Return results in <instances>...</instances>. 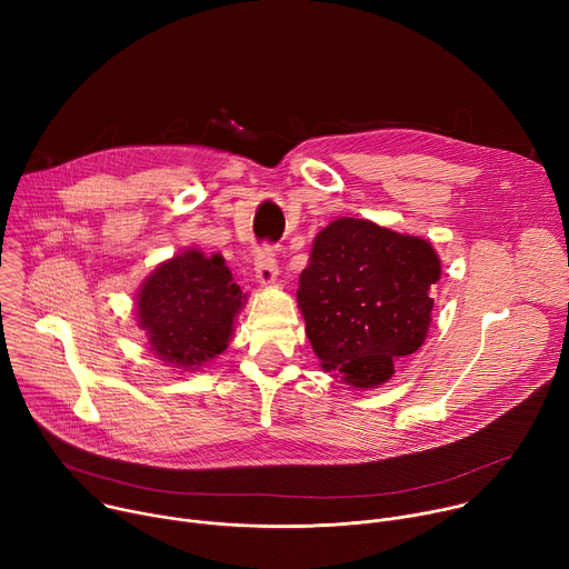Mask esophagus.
I'll use <instances>...</instances> for the list:
<instances>
[{
    "label": "esophagus",
    "instance_id": "1",
    "mask_svg": "<svg viewBox=\"0 0 569 569\" xmlns=\"http://www.w3.org/2000/svg\"><path fill=\"white\" fill-rule=\"evenodd\" d=\"M277 274H279V263H277L274 248L263 246L254 257V277H257L259 283L268 286V283H274Z\"/></svg>",
    "mask_w": 569,
    "mask_h": 569
}]
</instances>
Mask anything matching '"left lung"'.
<instances>
[{"mask_svg": "<svg viewBox=\"0 0 569 569\" xmlns=\"http://www.w3.org/2000/svg\"><path fill=\"white\" fill-rule=\"evenodd\" d=\"M439 263L428 240L369 220L340 218L319 231L297 301L321 367L358 389L387 382L396 358L428 336Z\"/></svg>", "mask_w": 569, "mask_h": 569, "instance_id": "1", "label": "left lung"}]
</instances>
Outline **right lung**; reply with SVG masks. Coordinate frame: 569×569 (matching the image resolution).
I'll use <instances>...</instances> for the list:
<instances>
[{
  "label": "right lung",
  "mask_w": 569,
  "mask_h": 569,
  "mask_svg": "<svg viewBox=\"0 0 569 569\" xmlns=\"http://www.w3.org/2000/svg\"><path fill=\"white\" fill-rule=\"evenodd\" d=\"M246 299L222 257L189 250L161 263L137 297L139 327L159 360L193 369L227 349L233 317Z\"/></svg>",
  "instance_id": "obj_1"
}]
</instances>
